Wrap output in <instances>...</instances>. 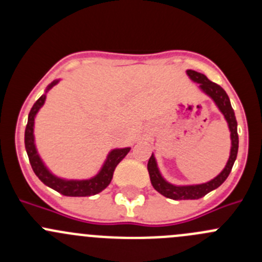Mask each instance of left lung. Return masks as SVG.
I'll return each mask as SVG.
<instances>
[{"label":"left lung","instance_id":"left-lung-1","mask_svg":"<svg viewBox=\"0 0 262 262\" xmlns=\"http://www.w3.org/2000/svg\"><path fill=\"white\" fill-rule=\"evenodd\" d=\"M186 75L189 78L195 83L199 84V89L204 92L207 96H209L213 100L214 104L219 109L226 119L227 124H228L229 133H231V152H229V158L227 161L226 166L223 170L221 171L219 175L212 179L210 181L203 182V184H194V185H175L171 184L166 180L161 173L160 168H158L157 161H156L155 155L152 153L149 161H148V173H149L150 182L152 186L157 190L160 194L163 196L170 198L173 200H192V199H200L208 192L213 191L216 187L221 186L226 179L228 178L229 172H231L233 163L236 161L237 152H238V134H237V120L234 116V112L232 109L231 101L227 95V92L222 89L219 84L214 83V82L208 80V77L203 73L196 72V71L187 70Z\"/></svg>","mask_w":262,"mask_h":262}]
</instances>
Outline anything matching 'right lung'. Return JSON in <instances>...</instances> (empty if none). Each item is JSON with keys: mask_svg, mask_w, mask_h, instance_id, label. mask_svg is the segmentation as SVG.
<instances>
[{"mask_svg": "<svg viewBox=\"0 0 262 262\" xmlns=\"http://www.w3.org/2000/svg\"><path fill=\"white\" fill-rule=\"evenodd\" d=\"M59 81L60 78L59 80H54L52 83H49L47 86L46 92L39 97L38 101L31 107L25 129V149L35 175L38 176L39 180L44 182L50 189L55 190V191H58L62 195H66V196H91V195L99 194V192H101L102 190L109 186V184L112 182L115 167L128 155L129 150H130V147L114 148V149L110 150L106 156V160L104 161L101 168L99 170V172L90 179L77 180V179H63L54 175L47 167L44 161L41 160L40 155L38 153V149H36L34 125H35L36 114L43 107V105L46 104L47 94H48L49 90H52L55 84L59 83Z\"/></svg>", "mask_w": 262, "mask_h": 262, "instance_id": "right-lung-1", "label": "right lung"}]
</instances>
